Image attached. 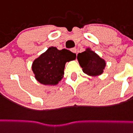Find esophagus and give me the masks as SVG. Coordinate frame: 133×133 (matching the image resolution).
<instances>
[{
	"mask_svg": "<svg viewBox=\"0 0 133 133\" xmlns=\"http://www.w3.org/2000/svg\"><path fill=\"white\" fill-rule=\"evenodd\" d=\"M71 51L72 52H74V53H76L77 52L76 48H72L71 49Z\"/></svg>",
	"mask_w": 133,
	"mask_h": 133,
	"instance_id": "obj_1",
	"label": "esophagus"
}]
</instances>
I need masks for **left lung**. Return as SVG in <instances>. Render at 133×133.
Returning a JSON list of instances; mask_svg holds the SVG:
<instances>
[{
	"mask_svg": "<svg viewBox=\"0 0 133 133\" xmlns=\"http://www.w3.org/2000/svg\"><path fill=\"white\" fill-rule=\"evenodd\" d=\"M77 59L83 72L91 76L101 75L106 66L105 60L89 48L79 53Z\"/></svg>",
	"mask_w": 133,
	"mask_h": 133,
	"instance_id": "left-lung-1",
	"label": "left lung"
}]
</instances>
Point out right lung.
<instances>
[{"mask_svg": "<svg viewBox=\"0 0 133 133\" xmlns=\"http://www.w3.org/2000/svg\"><path fill=\"white\" fill-rule=\"evenodd\" d=\"M75 58L76 54L69 50L64 48L59 50L56 47L51 46L35 59L32 70L36 79L41 83L57 85L64 76L65 63Z\"/></svg>", "mask_w": 133, "mask_h": 133, "instance_id": "1", "label": "right lung"}]
</instances>
